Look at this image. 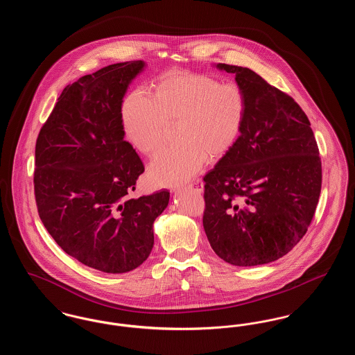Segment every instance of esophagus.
<instances>
[{"mask_svg":"<svg viewBox=\"0 0 355 355\" xmlns=\"http://www.w3.org/2000/svg\"><path fill=\"white\" fill-rule=\"evenodd\" d=\"M185 189L191 190V191H194V193H202V182H201V181H196V182H193V184H189V185L186 186Z\"/></svg>","mask_w":355,"mask_h":355,"instance_id":"esophagus-1","label":"esophagus"}]
</instances>
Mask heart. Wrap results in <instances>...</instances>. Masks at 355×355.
<instances>
[{
  "label": "heart",
  "instance_id": "b5f03b06",
  "mask_svg": "<svg viewBox=\"0 0 355 355\" xmlns=\"http://www.w3.org/2000/svg\"><path fill=\"white\" fill-rule=\"evenodd\" d=\"M154 100L133 89L121 106L125 138L155 157L177 125L178 146L162 153L149 169L155 185L178 186L196 177L206 159L218 162L234 148L246 121V97L236 83L185 70H170L153 85Z\"/></svg>",
  "mask_w": 355,
  "mask_h": 355
}]
</instances>
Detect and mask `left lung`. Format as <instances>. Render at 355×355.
I'll return each instance as SVG.
<instances>
[{
	"mask_svg": "<svg viewBox=\"0 0 355 355\" xmlns=\"http://www.w3.org/2000/svg\"><path fill=\"white\" fill-rule=\"evenodd\" d=\"M217 68L236 74L246 121L232 152L203 177V229L227 263H269L302 239L314 217L322 185L318 145L288 94L250 69Z\"/></svg>",
	"mask_w": 355,
	"mask_h": 355,
	"instance_id": "1",
	"label": "left lung"
}]
</instances>
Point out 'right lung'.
I'll use <instances>...</instances> for the list:
<instances>
[{"instance_id":"1","label":"right lung","mask_w":355,"mask_h":355,"mask_svg":"<svg viewBox=\"0 0 355 355\" xmlns=\"http://www.w3.org/2000/svg\"><path fill=\"white\" fill-rule=\"evenodd\" d=\"M144 61L109 65L68 85L35 142L38 216L57 245L89 268L126 272L152 252L170 193L132 197L145 166L123 139L121 106Z\"/></svg>"}]
</instances>
